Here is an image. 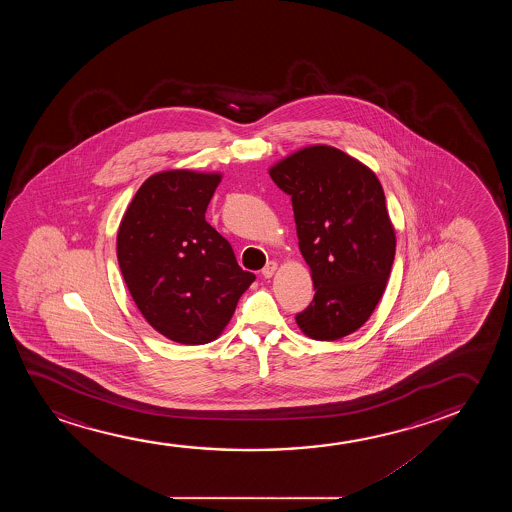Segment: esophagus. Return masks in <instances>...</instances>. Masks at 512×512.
I'll return each mask as SVG.
<instances>
[{
  "mask_svg": "<svg viewBox=\"0 0 512 512\" xmlns=\"http://www.w3.org/2000/svg\"><path fill=\"white\" fill-rule=\"evenodd\" d=\"M276 269H278V264L271 260V262H267L266 266H264V269H262V276H264V278H271Z\"/></svg>",
  "mask_w": 512,
  "mask_h": 512,
  "instance_id": "obj_1",
  "label": "esophagus"
}]
</instances>
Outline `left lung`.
<instances>
[{"mask_svg":"<svg viewBox=\"0 0 512 512\" xmlns=\"http://www.w3.org/2000/svg\"><path fill=\"white\" fill-rule=\"evenodd\" d=\"M269 175L292 197L299 248L315 285L297 325L316 341L348 336L378 306L395 259L383 187L362 162L325 145L302 148Z\"/></svg>","mask_w":512,"mask_h":512,"instance_id":"left-lung-1","label":"left lung"}]
</instances>
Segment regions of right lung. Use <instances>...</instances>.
I'll return each mask as SVG.
<instances>
[{
    "label": "right lung",
    "instance_id": "1",
    "mask_svg": "<svg viewBox=\"0 0 512 512\" xmlns=\"http://www.w3.org/2000/svg\"><path fill=\"white\" fill-rule=\"evenodd\" d=\"M220 175L185 169L150 176L117 234L120 271L136 306L162 336L210 343L229 323L255 274L204 213Z\"/></svg>",
    "mask_w": 512,
    "mask_h": 512
}]
</instances>
